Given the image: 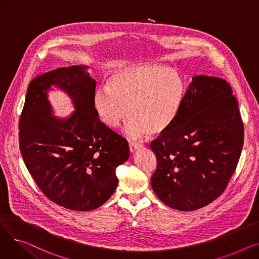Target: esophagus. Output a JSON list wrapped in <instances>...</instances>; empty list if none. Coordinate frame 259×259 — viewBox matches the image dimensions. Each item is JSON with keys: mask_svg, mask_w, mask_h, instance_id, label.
<instances>
[{"mask_svg": "<svg viewBox=\"0 0 259 259\" xmlns=\"http://www.w3.org/2000/svg\"><path fill=\"white\" fill-rule=\"evenodd\" d=\"M142 148V145L141 144H138V143H129V150L131 153L135 152L138 150V149Z\"/></svg>", "mask_w": 259, "mask_h": 259, "instance_id": "obj_1", "label": "esophagus"}]
</instances>
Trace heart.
Returning a JSON list of instances; mask_svg holds the SVG:
<instances>
[{"label":"heart","instance_id":"heart-1","mask_svg":"<svg viewBox=\"0 0 259 259\" xmlns=\"http://www.w3.org/2000/svg\"><path fill=\"white\" fill-rule=\"evenodd\" d=\"M188 92L185 76L160 65H139L115 70L106 88L95 91L93 106L109 128L119 126L129 111L126 132L138 139L161 134L179 118ZM128 110H126V106Z\"/></svg>","mask_w":259,"mask_h":259}]
</instances>
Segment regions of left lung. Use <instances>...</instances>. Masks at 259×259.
<instances>
[{
	"label": "left lung",
	"mask_w": 259,
	"mask_h": 259,
	"mask_svg": "<svg viewBox=\"0 0 259 259\" xmlns=\"http://www.w3.org/2000/svg\"><path fill=\"white\" fill-rule=\"evenodd\" d=\"M243 124L224 78L196 75L179 118L151 142L157 166L151 186L170 208L193 211L223 194L243 145Z\"/></svg>",
	"instance_id": "obj_1"
}]
</instances>
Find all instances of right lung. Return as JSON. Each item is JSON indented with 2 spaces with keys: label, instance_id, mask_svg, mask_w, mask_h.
Here are the masks:
<instances>
[{
  "label": "right lung",
  "instance_id": "right-lung-1",
  "mask_svg": "<svg viewBox=\"0 0 259 259\" xmlns=\"http://www.w3.org/2000/svg\"><path fill=\"white\" fill-rule=\"evenodd\" d=\"M84 66L36 75L28 86L19 124L20 151L43 194L74 211L101 207L115 191V169L129 158L127 141L108 128L93 106L95 81ZM52 84L71 95L77 110L52 117L47 91Z\"/></svg>",
  "mask_w": 259,
  "mask_h": 259
}]
</instances>
